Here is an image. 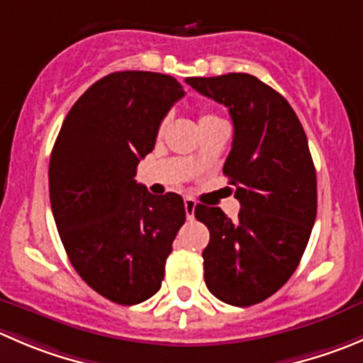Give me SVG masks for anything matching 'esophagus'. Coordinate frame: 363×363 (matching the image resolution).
Masks as SVG:
<instances>
[{
	"label": "esophagus",
	"instance_id": "34e87169",
	"mask_svg": "<svg viewBox=\"0 0 363 363\" xmlns=\"http://www.w3.org/2000/svg\"><path fill=\"white\" fill-rule=\"evenodd\" d=\"M195 207H196L195 200L189 199V196H186L184 209H186V218H188V220H193V216H195Z\"/></svg>",
	"mask_w": 363,
	"mask_h": 363
}]
</instances>
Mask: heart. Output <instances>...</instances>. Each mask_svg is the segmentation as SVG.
Listing matches in <instances>:
<instances>
[{"mask_svg":"<svg viewBox=\"0 0 363 363\" xmlns=\"http://www.w3.org/2000/svg\"><path fill=\"white\" fill-rule=\"evenodd\" d=\"M211 118H216V117H214V115L206 113V115H202V117H200V122H203V121H211ZM164 125H167V121L161 122V129H164Z\"/></svg>","mask_w":363,"mask_h":363,"instance_id":"b5f03b06","label":"heart"}]
</instances>
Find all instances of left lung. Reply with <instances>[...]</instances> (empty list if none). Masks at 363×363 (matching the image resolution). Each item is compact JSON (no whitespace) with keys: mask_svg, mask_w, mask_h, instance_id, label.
I'll list each match as a JSON object with an SVG mask.
<instances>
[{"mask_svg":"<svg viewBox=\"0 0 363 363\" xmlns=\"http://www.w3.org/2000/svg\"><path fill=\"white\" fill-rule=\"evenodd\" d=\"M202 96L228 108L234 140L223 164L241 203L235 220L199 203L209 228L203 279L218 300L250 307L291 279L318 213V181L307 135L291 104L255 76L186 77Z\"/></svg>","mask_w":363,"mask_h":363,"instance_id":"obj_1","label":"left lung"}]
</instances>
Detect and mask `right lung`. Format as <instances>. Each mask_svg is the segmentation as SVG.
<instances>
[{
  "label": "right lung",
  "instance_id": "add662e5",
  "mask_svg": "<svg viewBox=\"0 0 363 363\" xmlns=\"http://www.w3.org/2000/svg\"><path fill=\"white\" fill-rule=\"evenodd\" d=\"M182 96L167 74H108L70 108L52 147L49 199L63 248L77 275L113 303H142L161 289L186 221L181 195L156 196L135 181Z\"/></svg>",
  "mask_w": 363,
  "mask_h": 363
}]
</instances>
